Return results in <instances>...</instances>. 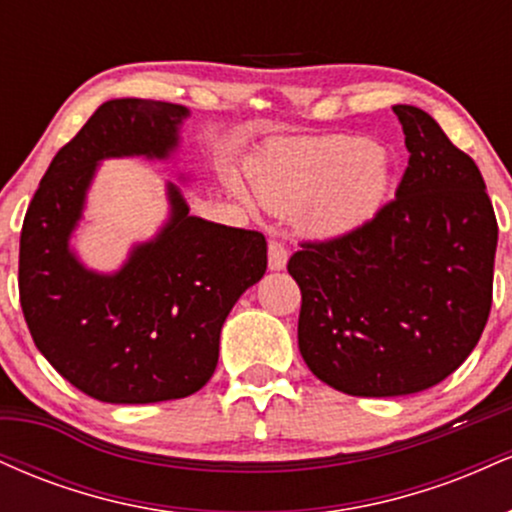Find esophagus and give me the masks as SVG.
Returning a JSON list of instances; mask_svg holds the SVG:
<instances>
[{"label":"esophagus","mask_w":512,"mask_h":512,"mask_svg":"<svg viewBox=\"0 0 512 512\" xmlns=\"http://www.w3.org/2000/svg\"><path fill=\"white\" fill-rule=\"evenodd\" d=\"M286 262H289V250L281 243H276V240H272V243H269V269H272V272H281V269L286 267Z\"/></svg>","instance_id":"34e87169"}]
</instances>
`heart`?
<instances>
[{"mask_svg": "<svg viewBox=\"0 0 512 512\" xmlns=\"http://www.w3.org/2000/svg\"><path fill=\"white\" fill-rule=\"evenodd\" d=\"M228 185L245 204L255 202L238 178ZM252 185L269 211L298 214L303 236L334 240L378 216L390 192V166L370 139H289L267 146L252 168Z\"/></svg>", "mask_w": 512, "mask_h": 512, "instance_id": "obj_1", "label": "heart"}]
</instances>
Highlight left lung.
<instances>
[{
	"label": "left lung",
	"instance_id": "8db88e82",
	"mask_svg": "<svg viewBox=\"0 0 512 512\" xmlns=\"http://www.w3.org/2000/svg\"><path fill=\"white\" fill-rule=\"evenodd\" d=\"M409 166L373 221L289 260L301 286L298 349L354 397H402L472 354L491 310L498 223L477 163L426 110L392 105Z\"/></svg>",
	"mask_w": 512,
	"mask_h": 512
}]
</instances>
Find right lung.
I'll return each mask as SVG.
<instances>
[{
	"mask_svg": "<svg viewBox=\"0 0 512 512\" xmlns=\"http://www.w3.org/2000/svg\"><path fill=\"white\" fill-rule=\"evenodd\" d=\"M185 105L113 98L52 158L26 211L19 250L23 317L38 351L76 390L108 404H151L202 390L221 327L267 272L262 233L190 214L166 182L168 216L113 272L74 248L88 190L108 158L178 163ZM190 185L192 173H178Z\"/></svg>",
	"mask_w": 512,
	"mask_h": 512,
	"instance_id": "obj_1",
	"label": "right lung"
}]
</instances>
